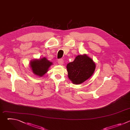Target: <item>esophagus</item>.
<instances>
[{"instance_id":"obj_1","label":"esophagus","mask_w":130,"mask_h":130,"mask_svg":"<svg viewBox=\"0 0 130 130\" xmlns=\"http://www.w3.org/2000/svg\"><path fill=\"white\" fill-rule=\"evenodd\" d=\"M58 63H59V64L62 65V64H63V63H64V61H63V60L60 59H59V60H58Z\"/></svg>"}]
</instances>
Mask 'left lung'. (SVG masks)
Instances as JSON below:
<instances>
[{
    "label": "left lung",
    "instance_id": "1",
    "mask_svg": "<svg viewBox=\"0 0 130 130\" xmlns=\"http://www.w3.org/2000/svg\"><path fill=\"white\" fill-rule=\"evenodd\" d=\"M95 63L86 55H79L67 65L68 76L73 84H81L89 79L94 72Z\"/></svg>",
    "mask_w": 130,
    "mask_h": 130
}]
</instances>
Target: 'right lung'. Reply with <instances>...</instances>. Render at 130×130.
Masks as SVG:
<instances>
[{"mask_svg":"<svg viewBox=\"0 0 130 130\" xmlns=\"http://www.w3.org/2000/svg\"><path fill=\"white\" fill-rule=\"evenodd\" d=\"M52 64L51 62L44 58L42 59L34 60L31 61L30 65L35 75L41 77L47 72L49 67Z\"/></svg>","mask_w":130,"mask_h":130,"instance_id":"add662e5","label":"right lung"}]
</instances>
